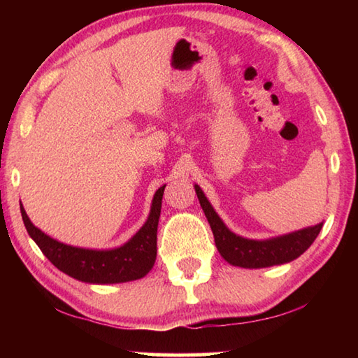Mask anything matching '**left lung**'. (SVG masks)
I'll return each mask as SVG.
<instances>
[{
    "mask_svg": "<svg viewBox=\"0 0 358 358\" xmlns=\"http://www.w3.org/2000/svg\"><path fill=\"white\" fill-rule=\"evenodd\" d=\"M194 187L204 210V215H206L210 224L212 234H214L218 252L232 266H240V268L246 269H258L289 263L305 252L322 231L323 223L269 240L243 238L240 235L227 229L223 220L218 217L212 204L208 201L206 195L203 194L201 187L199 185H195Z\"/></svg>",
    "mask_w": 358,
    "mask_h": 358,
    "instance_id": "1",
    "label": "left lung"
}]
</instances>
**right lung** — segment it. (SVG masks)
Returning <instances> with one entry per match:
<instances>
[{"label": "right lung", "instance_id": "1", "mask_svg": "<svg viewBox=\"0 0 358 358\" xmlns=\"http://www.w3.org/2000/svg\"><path fill=\"white\" fill-rule=\"evenodd\" d=\"M164 186L152 200L146 223L123 246L108 250L85 249L64 245L38 229L30 222L22 204L21 217L30 237L49 262L67 275L90 285H113L143 278L152 269L157 258V227Z\"/></svg>", "mask_w": 358, "mask_h": 358}]
</instances>
